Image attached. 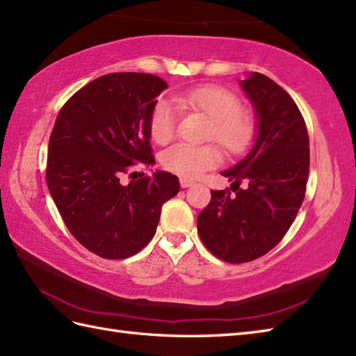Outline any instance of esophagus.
<instances>
[{
  "mask_svg": "<svg viewBox=\"0 0 356 356\" xmlns=\"http://www.w3.org/2000/svg\"><path fill=\"white\" fill-rule=\"evenodd\" d=\"M195 184L194 180H191V179H186V177H180V186L181 188H189V186H193Z\"/></svg>",
  "mask_w": 356,
  "mask_h": 356,
  "instance_id": "obj_1",
  "label": "esophagus"
}]
</instances>
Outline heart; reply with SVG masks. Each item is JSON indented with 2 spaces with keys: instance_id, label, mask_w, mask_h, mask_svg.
Segmentation results:
<instances>
[{
  "instance_id": "heart-1",
  "label": "heart",
  "mask_w": 356,
  "mask_h": 356,
  "mask_svg": "<svg viewBox=\"0 0 356 356\" xmlns=\"http://www.w3.org/2000/svg\"><path fill=\"white\" fill-rule=\"evenodd\" d=\"M176 102L181 107L202 112L212 120L209 139L230 154H241L254 139L256 124L253 115L243 109L241 100L218 85H204L179 92ZM177 109L168 100H159L150 113V135L154 143L165 144L176 135ZM221 154L217 145H189L179 143L162 154V165L181 177H197L202 172L218 167Z\"/></svg>"
}]
</instances>
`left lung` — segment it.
I'll return each mask as SVG.
<instances>
[{"instance_id":"left-lung-1","label":"left lung","mask_w":356,"mask_h":356,"mask_svg":"<svg viewBox=\"0 0 356 356\" xmlns=\"http://www.w3.org/2000/svg\"><path fill=\"white\" fill-rule=\"evenodd\" d=\"M241 86L258 115V139L245 159L221 172L232 185L212 189L197 217L206 249L230 264L254 261L279 244L303 203L309 172L308 129L290 94L259 72Z\"/></svg>"}]
</instances>
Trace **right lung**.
Segmentation results:
<instances>
[{
    "label": "right lung",
    "mask_w": 356,
    "mask_h": 356,
    "mask_svg": "<svg viewBox=\"0 0 356 356\" xmlns=\"http://www.w3.org/2000/svg\"><path fill=\"white\" fill-rule=\"evenodd\" d=\"M168 85L143 72H113L79 89L57 115L48 143L47 185L72 236L104 259H126L152 241L177 176L154 163L150 113Z\"/></svg>",
    "instance_id": "add662e5"
}]
</instances>
